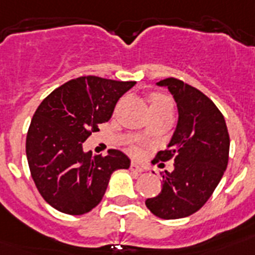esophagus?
<instances>
[{
    "instance_id": "1",
    "label": "esophagus",
    "mask_w": 255,
    "mask_h": 255,
    "mask_svg": "<svg viewBox=\"0 0 255 255\" xmlns=\"http://www.w3.org/2000/svg\"><path fill=\"white\" fill-rule=\"evenodd\" d=\"M130 170H131L132 172H136V173H141L144 171L143 167L139 166L138 163H135V162H131V164H130Z\"/></svg>"
}]
</instances>
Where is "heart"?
I'll return each mask as SVG.
<instances>
[{
  "mask_svg": "<svg viewBox=\"0 0 255 255\" xmlns=\"http://www.w3.org/2000/svg\"><path fill=\"white\" fill-rule=\"evenodd\" d=\"M161 108H172V102L168 97L162 94H154L150 100V110H161ZM134 152L136 153L138 149L135 148Z\"/></svg>",
  "mask_w": 255,
  "mask_h": 255,
  "instance_id": "1",
  "label": "heart"
}]
</instances>
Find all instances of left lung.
<instances>
[{
    "label": "left lung",
    "mask_w": 255,
    "mask_h": 255,
    "mask_svg": "<svg viewBox=\"0 0 255 255\" xmlns=\"http://www.w3.org/2000/svg\"><path fill=\"white\" fill-rule=\"evenodd\" d=\"M166 87L177 106L176 129L157 159L173 158V171L162 173V190L145 200L153 215L176 220L193 215L217 188L229 162L230 136L216 105L197 88L175 78L157 83ZM154 159V161H157Z\"/></svg>",
    "instance_id": "1"
}]
</instances>
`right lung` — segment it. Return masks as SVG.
Here are the masks:
<instances>
[{"label":"right lung","instance_id":"add662e5","mask_svg":"<svg viewBox=\"0 0 255 255\" xmlns=\"http://www.w3.org/2000/svg\"><path fill=\"white\" fill-rule=\"evenodd\" d=\"M136 82L80 76L55 89L37 108L26 135L31 177L47 203L67 215H84L101 203L111 175L129 168L121 150L106 157L83 143L112 116L117 101Z\"/></svg>","mask_w":255,"mask_h":255}]
</instances>
